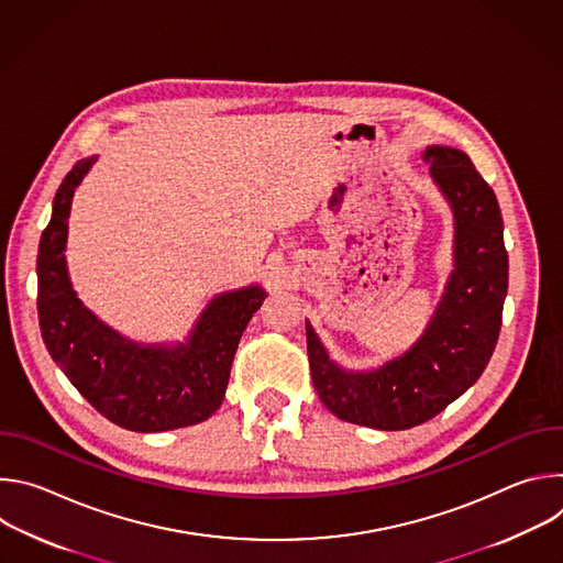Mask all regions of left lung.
<instances>
[{
	"mask_svg": "<svg viewBox=\"0 0 563 563\" xmlns=\"http://www.w3.org/2000/svg\"><path fill=\"white\" fill-rule=\"evenodd\" d=\"M423 159L454 216L452 272L423 334L378 367L347 369L305 320L318 398L339 419L374 430H410L443 412L484 374L501 330L508 252L497 196L454 146L430 144Z\"/></svg>",
	"mask_w": 563,
	"mask_h": 563,
	"instance_id": "1",
	"label": "left lung"
}]
</instances>
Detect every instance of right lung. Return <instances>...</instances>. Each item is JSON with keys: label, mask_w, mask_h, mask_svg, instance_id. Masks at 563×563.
<instances>
[{"label": "right lung", "mask_w": 563, "mask_h": 563, "mask_svg": "<svg viewBox=\"0 0 563 563\" xmlns=\"http://www.w3.org/2000/svg\"><path fill=\"white\" fill-rule=\"evenodd\" d=\"M98 155L79 159L62 180L37 254L42 339L59 369L111 423L131 432H167L207 421L224 398L233 354L267 291L261 285L213 296L189 336L135 343L82 305L66 267L75 189Z\"/></svg>", "instance_id": "add662e5"}]
</instances>
